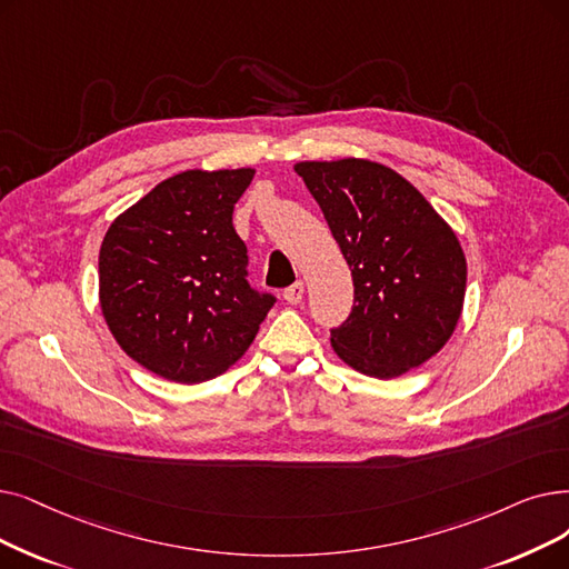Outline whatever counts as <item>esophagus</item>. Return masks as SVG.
Returning <instances> with one entry per match:
<instances>
[{"mask_svg": "<svg viewBox=\"0 0 569 569\" xmlns=\"http://www.w3.org/2000/svg\"><path fill=\"white\" fill-rule=\"evenodd\" d=\"M302 298H305V283H302V281L292 283L290 288L283 290V300H286L288 305H300Z\"/></svg>", "mask_w": 569, "mask_h": 569, "instance_id": "1", "label": "esophagus"}]
</instances>
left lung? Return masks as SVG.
<instances>
[{
    "mask_svg": "<svg viewBox=\"0 0 569 569\" xmlns=\"http://www.w3.org/2000/svg\"><path fill=\"white\" fill-rule=\"evenodd\" d=\"M349 262L356 302L332 330L356 372L398 379L437 356L462 316L467 260L453 228L398 171L365 158L295 164Z\"/></svg>",
    "mask_w": 569,
    "mask_h": 569,
    "instance_id": "obj_1",
    "label": "left lung"
}]
</instances>
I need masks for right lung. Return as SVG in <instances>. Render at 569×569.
Wrapping results in <instances>:
<instances>
[{
	"instance_id": "1",
	"label": "right lung",
	"mask_w": 569,
	"mask_h": 569,
	"mask_svg": "<svg viewBox=\"0 0 569 569\" xmlns=\"http://www.w3.org/2000/svg\"><path fill=\"white\" fill-rule=\"evenodd\" d=\"M253 167L186 169L113 218L100 249V307L134 362L177 383L216 379L249 351L271 295L246 281L232 209Z\"/></svg>"
}]
</instances>
